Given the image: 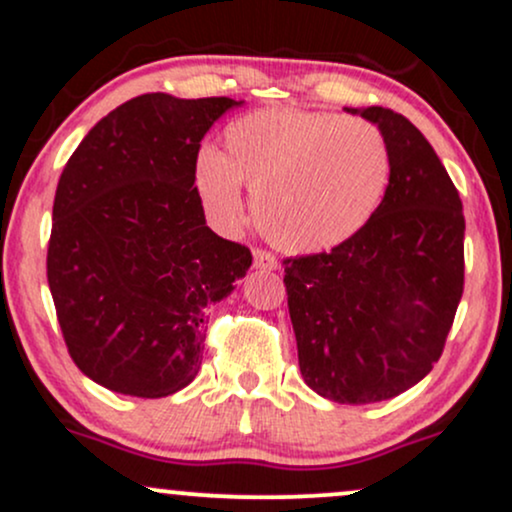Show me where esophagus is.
Segmentation results:
<instances>
[{
  "label": "esophagus",
  "mask_w": 512,
  "mask_h": 512,
  "mask_svg": "<svg viewBox=\"0 0 512 512\" xmlns=\"http://www.w3.org/2000/svg\"><path fill=\"white\" fill-rule=\"evenodd\" d=\"M276 267H279V262H276V257L272 255V252L262 250V248L255 250V269H267V272H274Z\"/></svg>",
  "instance_id": "34e87169"
}]
</instances>
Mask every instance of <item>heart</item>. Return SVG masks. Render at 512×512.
Segmentation results:
<instances>
[{"label": "heart", "mask_w": 512, "mask_h": 512, "mask_svg": "<svg viewBox=\"0 0 512 512\" xmlns=\"http://www.w3.org/2000/svg\"><path fill=\"white\" fill-rule=\"evenodd\" d=\"M226 151L195 158V190L221 226L243 219L252 195L257 228L289 252H320L361 231L390 178V151L378 127L337 113L257 110L223 132Z\"/></svg>", "instance_id": "obj_1"}]
</instances>
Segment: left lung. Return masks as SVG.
<instances>
[{
	"label": "left lung",
	"instance_id": "1",
	"mask_svg": "<svg viewBox=\"0 0 512 512\" xmlns=\"http://www.w3.org/2000/svg\"><path fill=\"white\" fill-rule=\"evenodd\" d=\"M375 122L390 151L383 202L330 252L284 260L303 380L339 404L402 395L443 354L464 289V214L433 146L390 108Z\"/></svg>",
	"mask_w": 512,
	"mask_h": 512
}]
</instances>
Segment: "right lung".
Here are the masks:
<instances>
[{
    "mask_svg": "<svg viewBox=\"0 0 512 512\" xmlns=\"http://www.w3.org/2000/svg\"><path fill=\"white\" fill-rule=\"evenodd\" d=\"M233 98L144 93L108 113L64 166L48 284L64 344L93 383L168 397L195 380L207 308L250 269L195 190L199 142Z\"/></svg>",
    "mask_w": 512,
    "mask_h": 512,
    "instance_id": "1",
    "label": "right lung"
}]
</instances>
